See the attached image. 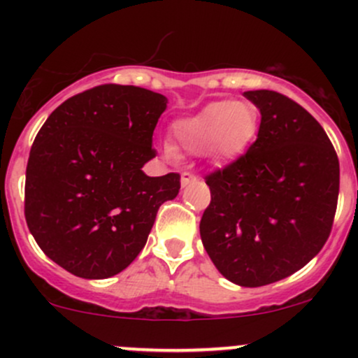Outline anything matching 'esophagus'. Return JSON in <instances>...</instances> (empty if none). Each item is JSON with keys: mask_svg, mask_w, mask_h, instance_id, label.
<instances>
[{"mask_svg": "<svg viewBox=\"0 0 358 358\" xmlns=\"http://www.w3.org/2000/svg\"><path fill=\"white\" fill-rule=\"evenodd\" d=\"M196 180V176L190 173V171H183L182 176H180V182H182V187H187V185L193 183Z\"/></svg>", "mask_w": 358, "mask_h": 358, "instance_id": "34e87169", "label": "esophagus"}]
</instances>
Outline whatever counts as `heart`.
Listing matches in <instances>:
<instances>
[{"label": "heart", "instance_id": "1", "mask_svg": "<svg viewBox=\"0 0 358 358\" xmlns=\"http://www.w3.org/2000/svg\"><path fill=\"white\" fill-rule=\"evenodd\" d=\"M259 131L256 108L244 101H215L196 113L176 119L171 143L162 146L168 159L178 153L205 155L215 165H229L248 151Z\"/></svg>", "mask_w": 358, "mask_h": 358}]
</instances>
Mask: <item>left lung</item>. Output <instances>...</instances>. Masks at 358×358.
<instances>
[{
    "mask_svg": "<svg viewBox=\"0 0 358 358\" xmlns=\"http://www.w3.org/2000/svg\"><path fill=\"white\" fill-rule=\"evenodd\" d=\"M261 113L248 153L207 176L200 237L234 285L266 286L306 266L330 236L340 165L320 122L274 90L244 92Z\"/></svg>",
    "mask_w": 358,
    "mask_h": 358,
    "instance_id": "8db88e82",
    "label": "left lung"
}]
</instances>
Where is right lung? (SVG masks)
Returning <instances> with one entry per match:
<instances>
[{"instance_id": "obj_1", "label": "right lung", "mask_w": 358, "mask_h": 358, "mask_svg": "<svg viewBox=\"0 0 358 358\" xmlns=\"http://www.w3.org/2000/svg\"><path fill=\"white\" fill-rule=\"evenodd\" d=\"M162 94L104 84L48 116L27 165L24 219L40 249L73 276L106 279L126 269L173 200L180 175L148 176Z\"/></svg>"}]
</instances>
